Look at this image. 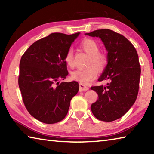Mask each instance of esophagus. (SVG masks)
Listing matches in <instances>:
<instances>
[{"label":"esophagus","mask_w":154,"mask_h":154,"mask_svg":"<svg viewBox=\"0 0 154 154\" xmlns=\"http://www.w3.org/2000/svg\"><path fill=\"white\" fill-rule=\"evenodd\" d=\"M88 89V87H87L85 85L82 84V83H80L79 84V91H85Z\"/></svg>","instance_id":"1"}]
</instances>
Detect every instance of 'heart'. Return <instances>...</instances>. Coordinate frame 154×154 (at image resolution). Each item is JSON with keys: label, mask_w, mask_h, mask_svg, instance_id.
Segmentation results:
<instances>
[{"label": "heart", "mask_w": 154, "mask_h": 154, "mask_svg": "<svg viewBox=\"0 0 154 154\" xmlns=\"http://www.w3.org/2000/svg\"><path fill=\"white\" fill-rule=\"evenodd\" d=\"M80 47L89 55L87 65L84 69H77L72 72V80H77L82 84H87L95 79L98 75V69L103 71L108 63V57L106 53L99 51V45L95 40L86 38L80 42ZM65 61L70 67L74 66L73 51L69 49L65 56Z\"/></svg>", "instance_id": "1"}]
</instances>
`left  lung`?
<instances>
[{
	"label": "left lung",
	"mask_w": 154,
	"mask_h": 154,
	"mask_svg": "<svg viewBox=\"0 0 154 154\" xmlns=\"http://www.w3.org/2000/svg\"><path fill=\"white\" fill-rule=\"evenodd\" d=\"M85 34L100 38L108 52V63L99 81L109 82L91 87L99 97L91 105V111L98 120L112 122L122 117L137 99L141 75L138 54L126 38L111 29H97Z\"/></svg>",
	"instance_id": "left-lung-1"
}]
</instances>
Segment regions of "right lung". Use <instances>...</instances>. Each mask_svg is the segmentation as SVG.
I'll return each mask as SVG.
<instances>
[{"mask_svg": "<svg viewBox=\"0 0 154 154\" xmlns=\"http://www.w3.org/2000/svg\"><path fill=\"white\" fill-rule=\"evenodd\" d=\"M79 34L52 33L34 42L21 57L19 87L26 108L40 122L63 120L79 90L75 81L57 82L68 74L65 56Z\"/></svg>", "mask_w": 154, "mask_h": 154, "instance_id": "obj_1", "label": "right lung"}]
</instances>
